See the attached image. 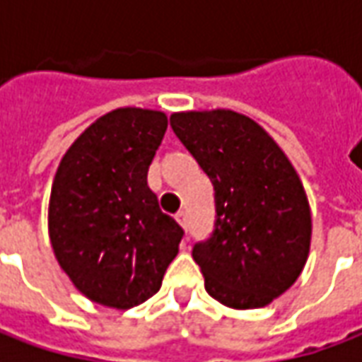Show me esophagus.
Here are the masks:
<instances>
[{
	"label": "esophagus",
	"instance_id": "esophagus-1",
	"mask_svg": "<svg viewBox=\"0 0 362 362\" xmlns=\"http://www.w3.org/2000/svg\"><path fill=\"white\" fill-rule=\"evenodd\" d=\"M174 217H176V221L180 223L182 227L186 228V225H188V219H186V213H184V211H178V213H176V215H174Z\"/></svg>",
	"mask_w": 362,
	"mask_h": 362
}]
</instances>
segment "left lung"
I'll use <instances>...</instances> for the list:
<instances>
[{
	"label": "left lung",
	"mask_w": 362,
	"mask_h": 362,
	"mask_svg": "<svg viewBox=\"0 0 362 362\" xmlns=\"http://www.w3.org/2000/svg\"><path fill=\"white\" fill-rule=\"evenodd\" d=\"M170 126L215 192L213 233L192 250L205 291L238 310L266 306L295 283L310 250V207L298 174L243 114L180 112Z\"/></svg>",
	"instance_id": "left-lung-1"
}]
</instances>
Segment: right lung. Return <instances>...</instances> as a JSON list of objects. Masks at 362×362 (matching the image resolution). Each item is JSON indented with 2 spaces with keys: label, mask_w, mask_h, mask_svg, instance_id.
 Listing matches in <instances>:
<instances>
[{
  "label": "right lung",
  "mask_w": 362,
  "mask_h": 362,
  "mask_svg": "<svg viewBox=\"0 0 362 362\" xmlns=\"http://www.w3.org/2000/svg\"><path fill=\"white\" fill-rule=\"evenodd\" d=\"M166 126L163 112H108L77 137L54 178V254L75 287L104 306L145 303L178 254L184 228L147 186Z\"/></svg>",
  "instance_id": "obj_1"
}]
</instances>
